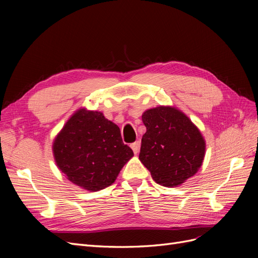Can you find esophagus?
Returning <instances> with one entry per match:
<instances>
[{
	"label": "esophagus",
	"mask_w": 258,
	"mask_h": 258,
	"mask_svg": "<svg viewBox=\"0 0 258 258\" xmlns=\"http://www.w3.org/2000/svg\"><path fill=\"white\" fill-rule=\"evenodd\" d=\"M130 146H131V148H132V151H134V153L137 155V154L139 153V151H140V142L137 141V142H135V143H132Z\"/></svg>",
	"instance_id": "esophagus-1"
}]
</instances>
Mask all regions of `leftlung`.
Listing matches in <instances>:
<instances>
[{
    "label": "left lung",
    "instance_id": "1",
    "mask_svg": "<svg viewBox=\"0 0 258 258\" xmlns=\"http://www.w3.org/2000/svg\"><path fill=\"white\" fill-rule=\"evenodd\" d=\"M142 120L146 132L139 159L156 183L173 187L197 173L206 141L188 117L175 107L160 105L145 111Z\"/></svg>",
    "mask_w": 258,
    "mask_h": 258
}]
</instances>
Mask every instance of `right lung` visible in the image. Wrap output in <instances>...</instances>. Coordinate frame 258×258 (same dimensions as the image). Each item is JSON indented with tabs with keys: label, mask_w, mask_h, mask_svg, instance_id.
I'll return each mask as SVG.
<instances>
[{
	"label": "right lung",
	"mask_w": 258,
	"mask_h": 258,
	"mask_svg": "<svg viewBox=\"0 0 258 258\" xmlns=\"http://www.w3.org/2000/svg\"><path fill=\"white\" fill-rule=\"evenodd\" d=\"M58 168L69 181L89 191L112 185L134 156L122 143L117 124L101 112L81 108L59 132L52 144Z\"/></svg>",
	"instance_id": "1"
}]
</instances>
